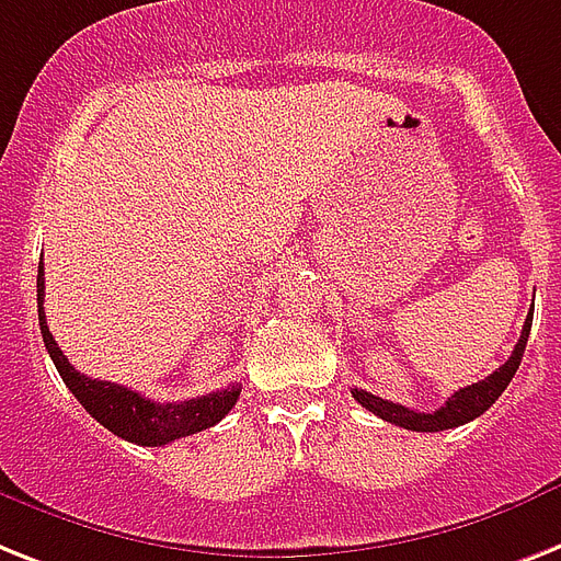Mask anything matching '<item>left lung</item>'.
<instances>
[{
  "label": "left lung",
  "mask_w": 561,
  "mask_h": 561,
  "mask_svg": "<svg viewBox=\"0 0 561 561\" xmlns=\"http://www.w3.org/2000/svg\"><path fill=\"white\" fill-rule=\"evenodd\" d=\"M533 325V313L525 320V328H522V336H518L516 348L510 354V359L504 366H499L490 377L478 380V383L467 386V389H458L453 398L446 400L444 407L435 409V412H417V409L400 407V403H391V400L377 398L366 389H352L354 400L359 407H366L368 412H375L377 417L394 423V426H403V430L412 432H444L455 430V426H463V423L476 421L478 414H484L486 409L493 407L495 400L502 398V391L507 389L513 375H516L518 363H522V354L527 348V336H530Z\"/></svg>",
  "instance_id": "1"
}]
</instances>
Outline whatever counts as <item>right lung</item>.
Returning a JSON list of instances; mask_svg holds the SVG:
<instances>
[{
	"label": "right lung",
	"mask_w": 561,
	"mask_h": 561,
	"mask_svg": "<svg viewBox=\"0 0 561 561\" xmlns=\"http://www.w3.org/2000/svg\"><path fill=\"white\" fill-rule=\"evenodd\" d=\"M45 299V271L39 262V273H36V308H39V331H43V343L51 354L54 366H57L62 383L71 389L85 412L98 423H103L108 432H115L117 438L131 440L138 446H163L172 444L178 438L195 435V432L209 430L225 417L239 400L241 386L233 383L204 398L184 400V403H154V400L144 398L138 391L126 389V386L108 383V380H91V377L80 375L68 357L59 352L57 340L48 331L43 311Z\"/></svg>",
	"instance_id": "add662e5"
}]
</instances>
